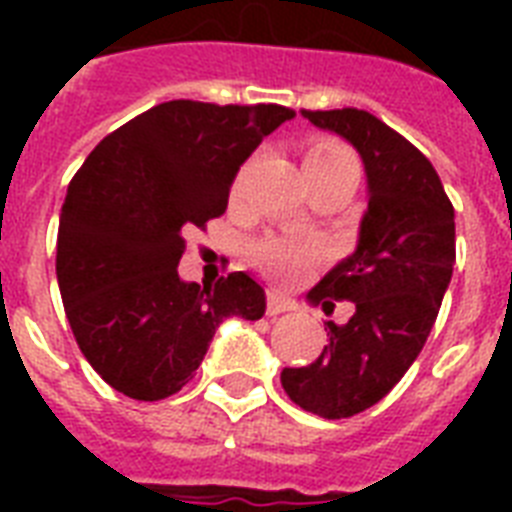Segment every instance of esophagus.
Instances as JSON below:
<instances>
[{"label":"esophagus","instance_id":"1","mask_svg":"<svg viewBox=\"0 0 512 512\" xmlns=\"http://www.w3.org/2000/svg\"><path fill=\"white\" fill-rule=\"evenodd\" d=\"M284 311H295V300H289L287 295H281L279 289H268L265 292V313L268 316H279Z\"/></svg>","mask_w":512,"mask_h":512}]
</instances>
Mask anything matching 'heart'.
<instances>
[{
  "mask_svg": "<svg viewBox=\"0 0 512 512\" xmlns=\"http://www.w3.org/2000/svg\"><path fill=\"white\" fill-rule=\"evenodd\" d=\"M305 175L313 183H350L356 185L358 162L353 151L345 143L335 138L316 140L308 151H305ZM236 183H241V175ZM255 257L268 268L271 273L289 279L292 273L303 268V263L311 257V249L295 247L287 241H260L255 247Z\"/></svg>",
  "mask_w": 512,
  "mask_h": 512,
  "instance_id": "heart-1",
  "label": "heart"
}]
</instances>
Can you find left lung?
Segmentation results:
<instances>
[{
	"label": "left lung",
	"mask_w": 512,
	"mask_h": 512,
	"mask_svg": "<svg viewBox=\"0 0 512 512\" xmlns=\"http://www.w3.org/2000/svg\"><path fill=\"white\" fill-rule=\"evenodd\" d=\"M303 116L356 146L369 183L356 252L308 292L324 313L348 300L353 316L327 321L313 364L281 372L297 406L342 420L388 396L420 356L452 281L454 207L428 156L374 114L303 108Z\"/></svg>",
	"instance_id": "obj_1"
}]
</instances>
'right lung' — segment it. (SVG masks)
I'll use <instances>...</instances> for the list:
<instances>
[{"mask_svg": "<svg viewBox=\"0 0 512 512\" xmlns=\"http://www.w3.org/2000/svg\"><path fill=\"white\" fill-rule=\"evenodd\" d=\"M295 111L276 103L170 100L100 140L68 183L58 287L76 345L114 390L159 401L199 369L228 316L257 321L265 292L244 271L185 284V231L228 207L247 156Z\"/></svg>", "mask_w": 512, "mask_h": 512, "instance_id": "right-lung-1", "label": "right lung"}]
</instances>
